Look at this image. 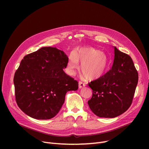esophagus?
Listing matches in <instances>:
<instances>
[{"label":"esophagus","instance_id":"obj_1","mask_svg":"<svg viewBox=\"0 0 149 149\" xmlns=\"http://www.w3.org/2000/svg\"><path fill=\"white\" fill-rule=\"evenodd\" d=\"M85 86H86V84H85L84 83H83L81 81L79 82V89H81V88L84 87Z\"/></svg>","mask_w":149,"mask_h":149}]
</instances>
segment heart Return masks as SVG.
<instances>
[{
    "mask_svg": "<svg viewBox=\"0 0 149 149\" xmlns=\"http://www.w3.org/2000/svg\"><path fill=\"white\" fill-rule=\"evenodd\" d=\"M89 80H96L102 77L109 67V62L107 55L92 47H81L69 54L67 65L69 75H74L80 68Z\"/></svg>",
    "mask_w": 149,
    "mask_h": 149,
    "instance_id": "obj_1",
    "label": "heart"
}]
</instances>
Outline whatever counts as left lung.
I'll list each match as a JSON object with an SVG mask.
<instances>
[{
	"label": "left lung",
	"instance_id": "obj_1",
	"mask_svg": "<svg viewBox=\"0 0 149 149\" xmlns=\"http://www.w3.org/2000/svg\"><path fill=\"white\" fill-rule=\"evenodd\" d=\"M112 68L100 79L89 83L92 97L88 101L92 112L101 118H115L130 106L138 81L132 58L115 46Z\"/></svg>",
	"mask_w": 149,
	"mask_h": 149
}]
</instances>
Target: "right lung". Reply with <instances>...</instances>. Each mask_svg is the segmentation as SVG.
<instances>
[{
	"mask_svg": "<svg viewBox=\"0 0 149 149\" xmlns=\"http://www.w3.org/2000/svg\"><path fill=\"white\" fill-rule=\"evenodd\" d=\"M65 52L43 47L22 60L14 77L15 96L21 110L37 120H49L60 111L66 93L77 91L79 83L64 71Z\"/></svg>",
	"mask_w": 149,
	"mask_h": 149,
	"instance_id": "obj_1",
	"label": "right lung"
}]
</instances>
